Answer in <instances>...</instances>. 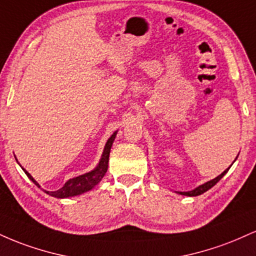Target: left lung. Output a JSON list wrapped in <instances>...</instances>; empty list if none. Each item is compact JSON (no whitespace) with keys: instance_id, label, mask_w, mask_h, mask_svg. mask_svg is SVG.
<instances>
[{"instance_id":"1","label":"left lung","mask_w":256,"mask_h":256,"mask_svg":"<svg viewBox=\"0 0 256 256\" xmlns=\"http://www.w3.org/2000/svg\"><path fill=\"white\" fill-rule=\"evenodd\" d=\"M234 162H232V164H234ZM228 168H230V167H228ZM228 168L225 170V171L222 172V174H219L216 178H214V179H212V180L207 182V183L200 185V186L195 188V189L192 190V192H177L180 194V195H185V196H198V195H201V194L206 192H207V190H210V188H213L214 185L218 183L220 179H222L226 174V172L228 171Z\"/></svg>"}]
</instances>
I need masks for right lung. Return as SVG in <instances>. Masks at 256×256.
I'll return each mask as SVG.
<instances>
[{
    "label": "right lung",
    "instance_id": "add662e5",
    "mask_svg": "<svg viewBox=\"0 0 256 256\" xmlns=\"http://www.w3.org/2000/svg\"><path fill=\"white\" fill-rule=\"evenodd\" d=\"M116 131L114 132V134L110 137V140H107V143H106V146H104V152H102L101 160H100L98 165L96 166L92 171L85 173V174L79 176V177L70 179V180H67L66 183H64L62 188H60V189L56 190V192H46V190H43V192L48 194V195L52 196V198H71V196L80 195V194L86 192H89V190L92 189L95 185H98L100 182H101V179L104 177L106 172H107L110 148H112V144H113L114 140H116ZM22 170H24L26 176H28V177L30 178L38 188H40V184L34 180V177H32L30 173L26 171L25 168H22Z\"/></svg>",
    "mask_w": 256,
    "mask_h": 256
}]
</instances>
